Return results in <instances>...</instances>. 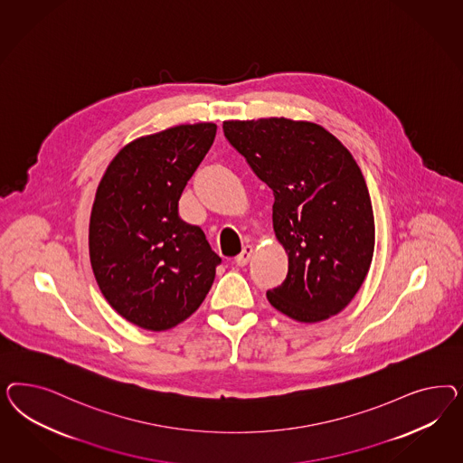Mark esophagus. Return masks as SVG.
Wrapping results in <instances>:
<instances>
[{"instance_id":"34e87169","label":"esophagus","mask_w":463,"mask_h":463,"mask_svg":"<svg viewBox=\"0 0 463 463\" xmlns=\"http://www.w3.org/2000/svg\"><path fill=\"white\" fill-rule=\"evenodd\" d=\"M252 248L251 246H246L241 254L236 256V265L238 267H246L248 263H250V260H251Z\"/></svg>"}]
</instances>
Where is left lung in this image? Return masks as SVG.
<instances>
[{
	"instance_id": "obj_1",
	"label": "left lung",
	"mask_w": 463,
	"mask_h": 463,
	"mask_svg": "<svg viewBox=\"0 0 463 463\" xmlns=\"http://www.w3.org/2000/svg\"><path fill=\"white\" fill-rule=\"evenodd\" d=\"M225 139L273 190V229L288 273L269 304L298 323L336 316L372 265V200L350 151L324 127L283 117L225 120Z\"/></svg>"
}]
</instances>
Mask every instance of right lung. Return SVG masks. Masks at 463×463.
I'll return each mask as SVG.
<instances>
[{
	"instance_id": "obj_1",
	"label": "right lung",
	"mask_w": 463,
	"mask_h": 463,
	"mask_svg": "<svg viewBox=\"0 0 463 463\" xmlns=\"http://www.w3.org/2000/svg\"><path fill=\"white\" fill-rule=\"evenodd\" d=\"M215 124L144 136L115 156L90 217V260L107 302L128 323L166 331L209 294L221 258L178 215L188 180L209 153Z\"/></svg>"
}]
</instances>
